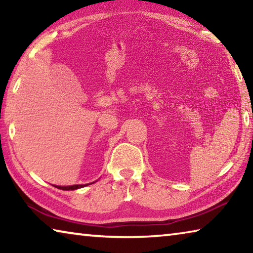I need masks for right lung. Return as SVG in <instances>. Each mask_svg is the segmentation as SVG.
<instances>
[{"mask_svg": "<svg viewBox=\"0 0 253 253\" xmlns=\"http://www.w3.org/2000/svg\"><path fill=\"white\" fill-rule=\"evenodd\" d=\"M88 184H81V185H70V186H58L55 185L57 188H60V190H63V191H69V190H77V188H81L84 186H87Z\"/></svg>", "mask_w": 253, "mask_h": 253, "instance_id": "1", "label": "right lung"}]
</instances>
